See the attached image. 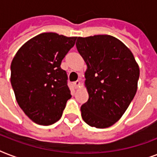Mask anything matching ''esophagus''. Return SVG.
I'll return each instance as SVG.
<instances>
[{
	"label": "esophagus",
	"mask_w": 157,
	"mask_h": 157,
	"mask_svg": "<svg viewBox=\"0 0 157 157\" xmlns=\"http://www.w3.org/2000/svg\"><path fill=\"white\" fill-rule=\"evenodd\" d=\"M73 85H74V87H75V88L78 89L79 87L81 86V82H80L79 81H76V82H74Z\"/></svg>",
	"instance_id": "1"
}]
</instances>
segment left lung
I'll use <instances>...</instances> for the list:
<instances>
[{"label":"left lung","instance_id":"left-lung-1","mask_svg":"<svg viewBox=\"0 0 157 157\" xmlns=\"http://www.w3.org/2000/svg\"><path fill=\"white\" fill-rule=\"evenodd\" d=\"M78 52L86 63L89 99L81 107L89 125L108 128L118 121L138 89L139 67L129 48L110 35L78 37Z\"/></svg>","mask_w":157,"mask_h":157}]
</instances>
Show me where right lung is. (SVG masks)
<instances>
[{
    "label": "right lung",
    "mask_w": 157,
    "mask_h": 157,
    "mask_svg": "<svg viewBox=\"0 0 157 157\" xmlns=\"http://www.w3.org/2000/svg\"><path fill=\"white\" fill-rule=\"evenodd\" d=\"M76 38L40 33L23 44L13 57L10 82L16 100L36 124L50 125L58 121L71 98L67 73L60 65Z\"/></svg>",
    "instance_id": "add662e5"
}]
</instances>
